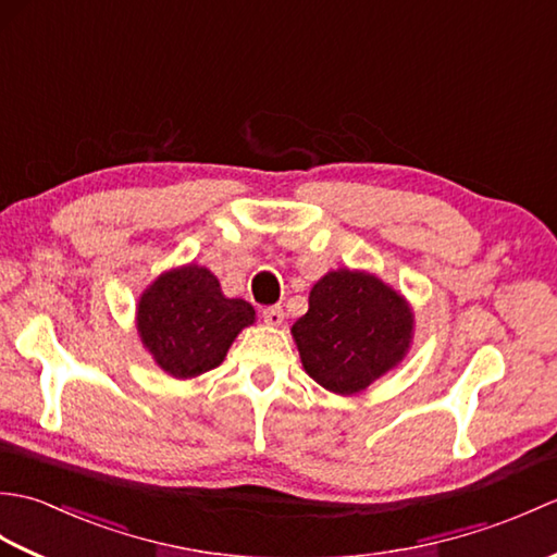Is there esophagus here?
<instances>
[{"label":"esophagus","instance_id":"34e87169","mask_svg":"<svg viewBox=\"0 0 557 557\" xmlns=\"http://www.w3.org/2000/svg\"><path fill=\"white\" fill-rule=\"evenodd\" d=\"M263 318L268 325L277 327V325H282V321H285V311H282V306H268V309L263 311Z\"/></svg>","mask_w":557,"mask_h":557}]
</instances>
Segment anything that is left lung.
<instances>
[{"label": "left lung", "mask_w": 557, "mask_h": 557, "mask_svg": "<svg viewBox=\"0 0 557 557\" xmlns=\"http://www.w3.org/2000/svg\"><path fill=\"white\" fill-rule=\"evenodd\" d=\"M304 371L335 395H357L407 357L413 313L381 277L339 268L315 282L292 325Z\"/></svg>", "instance_id": "1"}]
</instances>
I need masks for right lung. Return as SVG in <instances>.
I'll use <instances>...</instances> for the list:
<instances>
[{"label":"right lung","instance_id":"1","mask_svg":"<svg viewBox=\"0 0 557 557\" xmlns=\"http://www.w3.org/2000/svg\"><path fill=\"white\" fill-rule=\"evenodd\" d=\"M253 321V306L224 297L218 277L196 263L162 272L136 306L140 342L160 369L180 381L218 369L236 335Z\"/></svg>","mask_w":557,"mask_h":557}]
</instances>
